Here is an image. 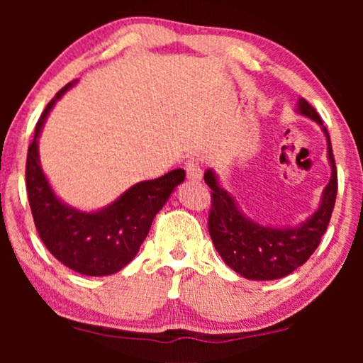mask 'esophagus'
<instances>
[{
	"label": "esophagus",
	"mask_w": 363,
	"mask_h": 363,
	"mask_svg": "<svg viewBox=\"0 0 363 363\" xmlns=\"http://www.w3.org/2000/svg\"><path fill=\"white\" fill-rule=\"evenodd\" d=\"M185 170H186V177L190 182H200L201 180V167L200 163L196 160H188V163L185 165Z\"/></svg>",
	"instance_id": "34e87169"
}]
</instances>
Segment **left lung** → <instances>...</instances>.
<instances>
[{"label": "left lung", "instance_id": "left-lung-1", "mask_svg": "<svg viewBox=\"0 0 363 363\" xmlns=\"http://www.w3.org/2000/svg\"><path fill=\"white\" fill-rule=\"evenodd\" d=\"M296 113L319 123L327 140L330 180L322 191L319 206L296 226H267L251 220L240 203L221 186L213 168L205 172V183L211 188V211L208 230L218 255L238 274L251 281L281 279L312 256L329 226L337 196V170L330 137L319 113L306 99L297 101Z\"/></svg>", "mask_w": 363, "mask_h": 363}]
</instances>
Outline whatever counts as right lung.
I'll use <instances>...</instances> for the list:
<instances>
[{"mask_svg":"<svg viewBox=\"0 0 363 363\" xmlns=\"http://www.w3.org/2000/svg\"><path fill=\"white\" fill-rule=\"evenodd\" d=\"M76 82H69L56 94L36 123L26 160L29 206L39 238L57 261L84 276H111L137 256L153 218L185 180V170L177 168L155 180L138 182L117 200L94 211L62 201L41 167L39 137L49 112Z\"/></svg>","mask_w":363,"mask_h":363,"instance_id":"1","label":"right lung"}]
</instances>
